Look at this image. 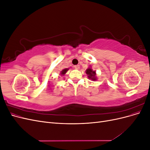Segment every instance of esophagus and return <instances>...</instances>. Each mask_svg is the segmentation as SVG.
<instances>
[{"label": "esophagus", "instance_id": "34e87169", "mask_svg": "<svg viewBox=\"0 0 150 150\" xmlns=\"http://www.w3.org/2000/svg\"><path fill=\"white\" fill-rule=\"evenodd\" d=\"M74 68L76 69H79L80 68V66H79V65H76V66H74Z\"/></svg>", "mask_w": 150, "mask_h": 150}]
</instances>
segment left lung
Segmentation results:
<instances>
[{
  "label": "left lung",
  "mask_w": 150,
  "mask_h": 150,
  "mask_svg": "<svg viewBox=\"0 0 150 150\" xmlns=\"http://www.w3.org/2000/svg\"><path fill=\"white\" fill-rule=\"evenodd\" d=\"M86 73L88 75V78L89 79H91L92 80H96V72L94 71H93L90 68H88V69L86 70Z\"/></svg>",
  "instance_id": "obj_1"
}]
</instances>
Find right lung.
<instances>
[{"label":"right lung","mask_w":150,"mask_h":150,"mask_svg":"<svg viewBox=\"0 0 150 150\" xmlns=\"http://www.w3.org/2000/svg\"><path fill=\"white\" fill-rule=\"evenodd\" d=\"M67 70H68V69H63L62 71H61V74H64L65 73H66V72L67 71Z\"/></svg>","instance_id":"obj_1"}]
</instances>
